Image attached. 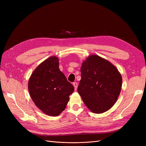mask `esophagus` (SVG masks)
<instances>
[{
    "instance_id": "34e87169",
    "label": "esophagus",
    "mask_w": 146,
    "mask_h": 146,
    "mask_svg": "<svg viewBox=\"0 0 146 146\" xmlns=\"http://www.w3.org/2000/svg\"><path fill=\"white\" fill-rule=\"evenodd\" d=\"M73 86H74L75 90H77V86H78V84H77V82H74V83H73Z\"/></svg>"
}]
</instances>
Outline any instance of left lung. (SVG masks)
<instances>
[{
	"instance_id": "left-lung-1",
	"label": "left lung",
	"mask_w": 146,
	"mask_h": 146,
	"mask_svg": "<svg viewBox=\"0 0 146 146\" xmlns=\"http://www.w3.org/2000/svg\"><path fill=\"white\" fill-rule=\"evenodd\" d=\"M77 91L91 111L103 113L111 108L120 94L122 79L111 63L99 55H91L81 67Z\"/></svg>"
}]
</instances>
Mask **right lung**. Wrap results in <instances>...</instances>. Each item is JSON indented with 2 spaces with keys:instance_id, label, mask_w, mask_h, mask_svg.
Segmentation results:
<instances>
[{
  "instance_id": "obj_1",
  "label": "right lung",
  "mask_w": 146,
  "mask_h": 146,
  "mask_svg": "<svg viewBox=\"0 0 146 146\" xmlns=\"http://www.w3.org/2000/svg\"><path fill=\"white\" fill-rule=\"evenodd\" d=\"M28 89L36 107L50 116L62 113L74 91L60 70L58 58L55 56L42 61L34 70L29 80Z\"/></svg>"
}]
</instances>
